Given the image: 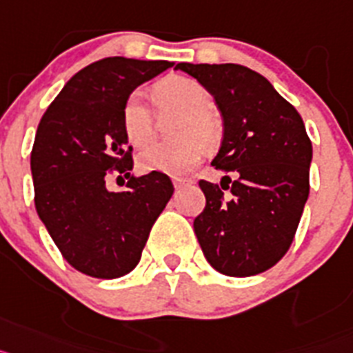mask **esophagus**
<instances>
[{"instance_id": "34e87169", "label": "esophagus", "mask_w": 353, "mask_h": 353, "mask_svg": "<svg viewBox=\"0 0 353 353\" xmlns=\"http://www.w3.org/2000/svg\"><path fill=\"white\" fill-rule=\"evenodd\" d=\"M172 183H174V188L181 190V188H185V186H188L192 181L186 179V177H172Z\"/></svg>"}]
</instances>
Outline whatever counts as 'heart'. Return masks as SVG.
Returning a JSON list of instances; mask_svg holds the SVG:
<instances>
[{
    "instance_id": "1",
    "label": "heart",
    "mask_w": 353,
    "mask_h": 353,
    "mask_svg": "<svg viewBox=\"0 0 353 353\" xmlns=\"http://www.w3.org/2000/svg\"><path fill=\"white\" fill-rule=\"evenodd\" d=\"M152 101L159 115L179 113L174 125L177 142L156 143L139 154L143 172L179 176L201 159L204 145L213 147L220 140L219 119L211 113V96L195 79L172 76L159 81L152 90ZM122 130L133 147H145L154 137V119L140 94H131L122 106Z\"/></svg>"
}]
</instances>
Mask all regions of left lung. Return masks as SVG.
<instances>
[{"instance_id": "obj_1", "label": "left lung", "mask_w": 353, "mask_h": 353, "mask_svg": "<svg viewBox=\"0 0 353 353\" xmlns=\"http://www.w3.org/2000/svg\"><path fill=\"white\" fill-rule=\"evenodd\" d=\"M214 97L223 139L211 165L219 185L201 181L204 211L194 231L208 263L229 277L272 268L288 252L309 197L312 145L302 117L265 76L236 63L176 65ZM228 179L231 187H223ZM229 188L232 194L223 195Z\"/></svg>"}]
</instances>
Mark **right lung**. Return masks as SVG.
Here are the masks:
<instances>
[{"label": "right lung", "instance_id": "add662e5", "mask_svg": "<svg viewBox=\"0 0 353 353\" xmlns=\"http://www.w3.org/2000/svg\"><path fill=\"white\" fill-rule=\"evenodd\" d=\"M172 65L103 58L76 72L39 122L30 161L37 213L67 263L81 274H130L172 197V181L165 174H131L133 149L121 119L131 92ZM110 172L130 177L125 190L105 188Z\"/></svg>", "mask_w": 353, "mask_h": 353}]
</instances>
